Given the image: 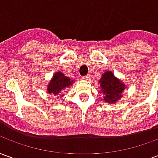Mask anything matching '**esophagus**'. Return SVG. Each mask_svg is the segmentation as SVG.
Segmentation results:
<instances>
[{"label": "esophagus", "instance_id": "esophagus-1", "mask_svg": "<svg viewBox=\"0 0 158 158\" xmlns=\"http://www.w3.org/2000/svg\"><path fill=\"white\" fill-rule=\"evenodd\" d=\"M89 79V75H85L83 77V79H85V80H88Z\"/></svg>", "mask_w": 158, "mask_h": 158}]
</instances>
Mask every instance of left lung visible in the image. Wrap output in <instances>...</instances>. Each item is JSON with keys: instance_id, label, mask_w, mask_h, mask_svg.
Instances as JSON below:
<instances>
[{"instance_id": "obj_1", "label": "left lung", "mask_w": 158, "mask_h": 158, "mask_svg": "<svg viewBox=\"0 0 158 158\" xmlns=\"http://www.w3.org/2000/svg\"><path fill=\"white\" fill-rule=\"evenodd\" d=\"M102 88L101 93L104 95V101L107 103L118 102L122 96V92L125 89V85L116 78L111 71H106L99 80Z\"/></svg>"}]
</instances>
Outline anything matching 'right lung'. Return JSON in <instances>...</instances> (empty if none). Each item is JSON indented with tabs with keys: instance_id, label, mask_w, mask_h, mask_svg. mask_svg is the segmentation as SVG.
Returning a JSON list of instances; mask_svg holds the SVG:
<instances>
[{
	"instance_id": "obj_1",
	"label": "right lung",
	"mask_w": 158,
	"mask_h": 158,
	"mask_svg": "<svg viewBox=\"0 0 158 158\" xmlns=\"http://www.w3.org/2000/svg\"><path fill=\"white\" fill-rule=\"evenodd\" d=\"M73 84V80L69 79L63 74V73L56 72L53 74L52 79L50 81L47 90L49 94H53V95H59L62 93L64 89L69 88ZM63 95H60V97H62Z\"/></svg>"
}]
</instances>
